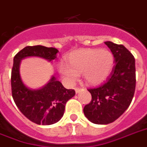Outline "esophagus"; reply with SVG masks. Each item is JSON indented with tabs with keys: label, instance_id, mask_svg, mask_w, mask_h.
Returning <instances> with one entry per match:
<instances>
[{
	"label": "esophagus",
	"instance_id": "esophagus-1",
	"mask_svg": "<svg viewBox=\"0 0 147 147\" xmlns=\"http://www.w3.org/2000/svg\"><path fill=\"white\" fill-rule=\"evenodd\" d=\"M83 90V88H80V87H77L76 89H75V91L77 94H79L80 92H81Z\"/></svg>",
	"mask_w": 147,
	"mask_h": 147
}]
</instances>
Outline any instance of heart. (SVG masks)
I'll return each instance as SVG.
<instances>
[{
    "instance_id": "heart-1",
    "label": "heart",
    "mask_w": 147,
    "mask_h": 147,
    "mask_svg": "<svg viewBox=\"0 0 147 147\" xmlns=\"http://www.w3.org/2000/svg\"><path fill=\"white\" fill-rule=\"evenodd\" d=\"M67 60L68 63L58 64V71L70 83L82 73L87 84H100L109 77L114 64L113 54L108 50L81 49L70 53Z\"/></svg>"
}]
</instances>
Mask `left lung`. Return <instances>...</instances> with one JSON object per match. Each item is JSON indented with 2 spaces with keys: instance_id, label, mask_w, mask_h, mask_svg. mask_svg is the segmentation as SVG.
Segmentation results:
<instances>
[{
  "instance_id": "obj_1",
  "label": "left lung",
  "mask_w": 147,
  "mask_h": 147,
  "mask_svg": "<svg viewBox=\"0 0 147 147\" xmlns=\"http://www.w3.org/2000/svg\"><path fill=\"white\" fill-rule=\"evenodd\" d=\"M105 44L116 63L107 81L87 89L92 100L84 108V115L95 124H108L118 119L129 107L136 88L134 55L122 44L110 41Z\"/></svg>"
}]
</instances>
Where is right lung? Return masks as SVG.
Wrapping results in <instances>:
<instances>
[{
  "mask_svg": "<svg viewBox=\"0 0 147 147\" xmlns=\"http://www.w3.org/2000/svg\"><path fill=\"white\" fill-rule=\"evenodd\" d=\"M58 51L53 47L37 45L27 46L13 57L11 70V93L13 101L28 120L39 125H51L63 117L65 104L75 95L74 90H67L53 77L40 90L28 89L21 81L19 74L20 60L27 57H40L51 61L57 58Z\"/></svg>",
  "mask_w": 147,
  "mask_h": 147,
  "instance_id": "add662e5",
  "label": "right lung"
}]
</instances>
